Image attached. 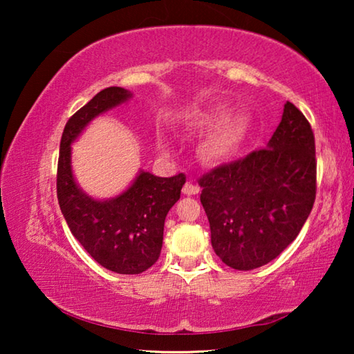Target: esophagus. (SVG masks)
<instances>
[{"label":"esophagus","instance_id":"esophagus-1","mask_svg":"<svg viewBox=\"0 0 354 354\" xmlns=\"http://www.w3.org/2000/svg\"><path fill=\"white\" fill-rule=\"evenodd\" d=\"M183 194L184 195H196V194H200V187L196 184H194V183H185L184 184V187H183Z\"/></svg>","mask_w":354,"mask_h":354}]
</instances>
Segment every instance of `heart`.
<instances>
[{
	"instance_id": "obj_1",
	"label": "heart",
	"mask_w": 354,
	"mask_h": 354,
	"mask_svg": "<svg viewBox=\"0 0 354 354\" xmlns=\"http://www.w3.org/2000/svg\"><path fill=\"white\" fill-rule=\"evenodd\" d=\"M198 127L205 131H214L207 142L206 151L215 160L230 159L243 145L250 131L247 115L230 117V109L217 106L198 118Z\"/></svg>"
}]
</instances>
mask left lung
Here are the masks:
<instances>
[{
	"label": "left lung",
	"instance_id": "8db88e82",
	"mask_svg": "<svg viewBox=\"0 0 354 354\" xmlns=\"http://www.w3.org/2000/svg\"><path fill=\"white\" fill-rule=\"evenodd\" d=\"M198 184L215 254L236 270L266 266L295 241L313 211V128L287 101L267 148L217 167Z\"/></svg>",
	"mask_w": 354,
	"mask_h": 354
}]
</instances>
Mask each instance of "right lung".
Wrapping results in <instances>:
<instances>
[{"mask_svg":"<svg viewBox=\"0 0 354 354\" xmlns=\"http://www.w3.org/2000/svg\"><path fill=\"white\" fill-rule=\"evenodd\" d=\"M133 93L107 87L65 124L57 162V200L71 234L100 266L120 274H139L159 259L165 217L181 196L185 175L159 178L140 170L122 195L95 200L71 171V143L95 117L128 101Z\"/></svg>","mask_w":354,"mask_h":354,"instance_id":"1","label":"right lung"}]
</instances>
